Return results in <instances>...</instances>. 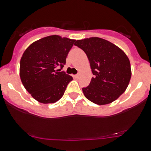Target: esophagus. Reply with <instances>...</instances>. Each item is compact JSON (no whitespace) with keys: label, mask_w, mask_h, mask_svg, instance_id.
Masks as SVG:
<instances>
[{"label":"esophagus","mask_w":151,"mask_h":151,"mask_svg":"<svg viewBox=\"0 0 151 151\" xmlns=\"http://www.w3.org/2000/svg\"><path fill=\"white\" fill-rule=\"evenodd\" d=\"M79 77H80V75H79V74H76V75L74 76V78H76V79H78Z\"/></svg>","instance_id":"1"}]
</instances>
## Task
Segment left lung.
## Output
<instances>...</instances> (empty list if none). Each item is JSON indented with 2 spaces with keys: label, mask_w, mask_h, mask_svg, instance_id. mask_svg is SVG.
Here are the masks:
<instances>
[{
  "label": "left lung",
  "mask_w": 151,
  "mask_h": 151,
  "mask_svg": "<svg viewBox=\"0 0 151 151\" xmlns=\"http://www.w3.org/2000/svg\"><path fill=\"white\" fill-rule=\"evenodd\" d=\"M74 45L86 54L94 75L89 86L83 88L85 96L99 105L118 99L125 91L131 77V63L125 52L97 37L78 40Z\"/></svg>",
  "instance_id": "left-lung-1"
}]
</instances>
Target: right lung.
Wrapping results in <instances>:
<instances>
[{
	"instance_id": "obj_1",
	"label": "right lung",
	"mask_w": 151,
	"mask_h": 151,
	"mask_svg": "<svg viewBox=\"0 0 151 151\" xmlns=\"http://www.w3.org/2000/svg\"><path fill=\"white\" fill-rule=\"evenodd\" d=\"M75 40L51 35L32 43L20 59V77L37 102L54 103L64 94L72 77L60 71Z\"/></svg>"
}]
</instances>
